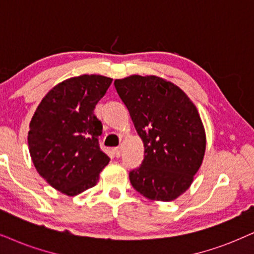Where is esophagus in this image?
Segmentation results:
<instances>
[{
    "label": "esophagus",
    "instance_id": "esophagus-1",
    "mask_svg": "<svg viewBox=\"0 0 254 254\" xmlns=\"http://www.w3.org/2000/svg\"><path fill=\"white\" fill-rule=\"evenodd\" d=\"M114 153H115V156L116 157H121V155H122V147H115L114 149Z\"/></svg>",
    "mask_w": 254,
    "mask_h": 254
}]
</instances>
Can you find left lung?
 Returning <instances> with one entry per match:
<instances>
[{"instance_id": "1", "label": "left lung", "mask_w": 254, "mask_h": 254, "mask_svg": "<svg viewBox=\"0 0 254 254\" xmlns=\"http://www.w3.org/2000/svg\"><path fill=\"white\" fill-rule=\"evenodd\" d=\"M144 143L131 185L151 200L171 201L190 188L203 162L206 136L197 108L181 88L157 76L115 81Z\"/></svg>"}]
</instances>
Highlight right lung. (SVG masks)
<instances>
[{
  "mask_svg": "<svg viewBox=\"0 0 254 254\" xmlns=\"http://www.w3.org/2000/svg\"><path fill=\"white\" fill-rule=\"evenodd\" d=\"M111 82L101 75L65 79L44 96L31 118L28 144L35 168L64 194L95 186L110 160L99 147L103 125L94 110Z\"/></svg>",
  "mask_w": 254,
  "mask_h": 254,
  "instance_id": "1",
  "label": "right lung"
}]
</instances>
